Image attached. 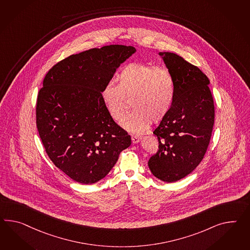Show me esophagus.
Here are the masks:
<instances>
[{
  "label": "esophagus",
  "instance_id": "esophagus-1",
  "mask_svg": "<svg viewBox=\"0 0 250 250\" xmlns=\"http://www.w3.org/2000/svg\"><path fill=\"white\" fill-rule=\"evenodd\" d=\"M141 139H142V136L141 135H132L131 136V141H132V143H138V142H140Z\"/></svg>",
  "mask_w": 250,
  "mask_h": 250
}]
</instances>
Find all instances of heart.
I'll use <instances>...</instances> for the list:
<instances>
[{"label": "heart", "instance_id": "obj_1", "mask_svg": "<svg viewBox=\"0 0 250 250\" xmlns=\"http://www.w3.org/2000/svg\"><path fill=\"white\" fill-rule=\"evenodd\" d=\"M117 85L106 84L102 99L110 117L120 122L129 106L134 110L122 122L133 133L147 129L153 120L159 122L171 109L175 99V82L169 71L143 62L126 65L116 78Z\"/></svg>", "mask_w": 250, "mask_h": 250}]
</instances>
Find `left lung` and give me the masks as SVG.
<instances>
[{
    "label": "left lung",
    "mask_w": 250,
    "mask_h": 250,
    "mask_svg": "<svg viewBox=\"0 0 250 250\" xmlns=\"http://www.w3.org/2000/svg\"><path fill=\"white\" fill-rule=\"evenodd\" d=\"M175 82V99L153 134L159 149L147 165L157 179L175 182L198 167L208 147L215 119L209 80L173 52H160Z\"/></svg>",
    "instance_id": "obj_1"
}]
</instances>
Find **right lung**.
Masks as SVG:
<instances>
[{
	"label": "right lung",
	"mask_w": 250,
	"mask_h": 250,
	"mask_svg": "<svg viewBox=\"0 0 250 250\" xmlns=\"http://www.w3.org/2000/svg\"><path fill=\"white\" fill-rule=\"evenodd\" d=\"M136 51L108 45L73 54L47 72L36 103V125L45 151L71 179L93 184L105 178L130 136L110 117L102 90Z\"/></svg>",
	"instance_id": "add662e5"
}]
</instances>
